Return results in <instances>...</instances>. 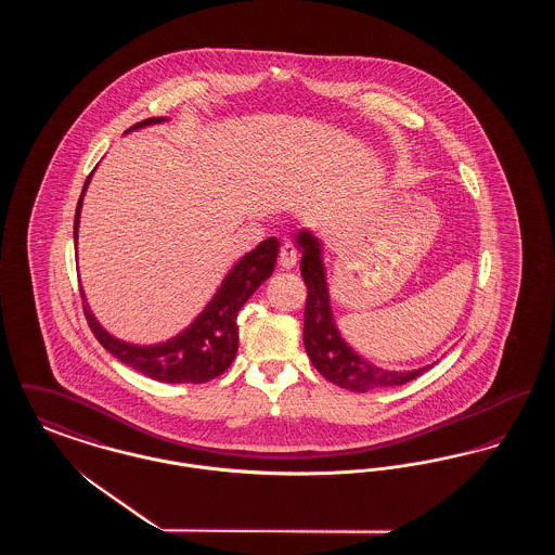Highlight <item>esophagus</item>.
I'll return each instance as SVG.
<instances>
[{
	"label": "esophagus",
	"mask_w": 555,
	"mask_h": 555,
	"mask_svg": "<svg viewBox=\"0 0 555 555\" xmlns=\"http://www.w3.org/2000/svg\"><path fill=\"white\" fill-rule=\"evenodd\" d=\"M279 262L283 268L291 270L293 266L297 264V249L291 243H283L281 245V254H279Z\"/></svg>",
	"instance_id": "obj_1"
}]
</instances>
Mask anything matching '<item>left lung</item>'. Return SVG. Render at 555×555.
<instances>
[{
  "label": "left lung",
  "mask_w": 555,
  "mask_h": 555,
  "mask_svg": "<svg viewBox=\"0 0 555 555\" xmlns=\"http://www.w3.org/2000/svg\"><path fill=\"white\" fill-rule=\"evenodd\" d=\"M301 254V276L308 287L306 317H304V345L314 369L333 385L353 393H369L372 389L399 387L418 378L433 364L414 370H387L362 358L345 341L333 317L331 293L326 281V266L322 260V241L310 231L299 229L295 235Z\"/></svg>",
  "instance_id": "obj_1"
}]
</instances>
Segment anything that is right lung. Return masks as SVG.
I'll use <instances>...</instances> for the list:
<instances>
[{
    "label": "right lung",
    "mask_w": 555,
    "mask_h": 555,
    "mask_svg": "<svg viewBox=\"0 0 555 555\" xmlns=\"http://www.w3.org/2000/svg\"><path fill=\"white\" fill-rule=\"evenodd\" d=\"M166 120H168L166 116L147 118V120L131 127L125 134L139 131V129H147L154 125H162ZM93 172L87 177L85 186L80 191L79 204H77L75 249L79 245L82 197L87 193V186L91 183ZM279 247H281L279 238L268 237L256 249L247 251L227 272V276L222 279V283L211 295L206 308L195 317V320L186 328L166 341L139 345L114 337L91 312L85 291L80 287L85 317H87L93 335L98 337V341L104 345V349H107L116 360H120L125 366H131L137 372L145 374L147 378H154L159 383H206V380L220 376L233 364L238 349V310L245 306V301L256 293L266 279H270L276 256H279Z\"/></svg>",
    "instance_id": "1"
}]
</instances>
